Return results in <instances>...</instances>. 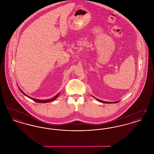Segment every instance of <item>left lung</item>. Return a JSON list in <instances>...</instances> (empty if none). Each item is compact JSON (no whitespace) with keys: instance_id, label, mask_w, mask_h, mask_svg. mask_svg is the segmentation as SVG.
<instances>
[{"instance_id":"1","label":"left lung","mask_w":154,"mask_h":154,"mask_svg":"<svg viewBox=\"0 0 154 154\" xmlns=\"http://www.w3.org/2000/svg\"><path fill=\"white\" fill-rule=\"evenodd\" d=\"M95 99H96L97 101H99V102H100L101 103H117L118 102H119V101H118V102H106V101H103V100H99V99H97V98H96L94 96H93Z\"/></svg>"}]
</instances>
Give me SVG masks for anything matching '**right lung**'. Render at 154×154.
<instances>
[{"label":"right lung","mask_w":154,"mask_h":154,"mask_svg":"<svg viewBox=\"0 0 154 154\" xmlns=\"http://www.w3.org/2000/svg\"><path fill=\"white\" fill-rule=\"evenodd\" d=\"M19 89L20 90V91L22 92V94L26 96H27L28 97H29L30 98V99H32V100H34L35 102H36L37 103H48V102H52V101H54V100H55L59 96V93L57 95L55 96H54V97H52V99H46V100H40V99H34V98H33V97H29V96L27 95H26L25 93H23V92H22V90L20 89V88H19Z\"/></svg>","instance_id":"add662e5"}]
</instances>
